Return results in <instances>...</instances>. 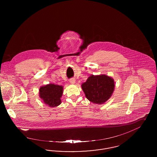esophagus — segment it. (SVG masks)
I'll list each match as a JSON object with an SVG mask.
<instances>
[{"mask_svg": "<svg viewBox=\"0 0 157 157\" xmlns=\"http://www.w3.org/2000/svg\"><path fill=\"white\" fill-rule=\"evenodd\" d=\"M69 82L71 83V84H74L75 83V79L74 78H71L70 80H69Z\"/></svg>", "mask_w": 157, "mask_h": 157, "instance_id": "obj_1", "label": "esophagus"}]
</instances>
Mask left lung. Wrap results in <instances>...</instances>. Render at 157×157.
Listing matches in <instances>:
<instances>
[{"mask_svg":"<svg viewBox=\"0 0 157 157\" xmlns=\"http://www.w3.org/2000/svg\"><path fill=\"white\" fill-rule=\"evenodd\" d=\"M115 87L113 79L106 75H91L82 83L86 97L92 102L102 104L111 97Z\"/></svg>","mask_w":157,"mask_h":157,"instance_id":"1","label":"left lung"}]
</instances>
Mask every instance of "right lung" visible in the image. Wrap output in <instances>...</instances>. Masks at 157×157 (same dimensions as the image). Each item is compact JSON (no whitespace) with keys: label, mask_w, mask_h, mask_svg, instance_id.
<instances>
[{"label":"right lung","mask_w":157,"mask_h":157,"mask_svg":"<svg viewBox=\"0 0 157 157\" xmlns=\"http://www.w3.org/2000/svg\"><path fill=\"white\" fill-rule=\"evenodd\" d=\"M63 93V86L48 84L42 86L39 90V96L45 104L51 107L57 106L61 103L60 98Z\"/></svg>","instance_id":"right-lung-1"}]
</instances>
